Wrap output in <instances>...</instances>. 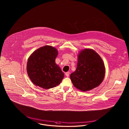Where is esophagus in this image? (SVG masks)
Segmentation results:
<instances>
[{
    "label": "esophagus",
    "mask_w": 129,
    "mask_h": 129,
    "mask_svg": "<svg viewBox=\"0 0 129 129\" xmlns=\"http://www.w3.org/2000/svg\"><path fill=\"white\" fill-rule=\"evenodd\" d=\"M65 75L67 77H69V75H70V73L69 72H67L65 73Z\"/></svg>",
    "instance_id": "obj_1"
}]
</instances>
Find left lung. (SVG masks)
<instances>
[{
	"label": "left lung",
	"instance_id": "left-lung-1",
	"mask_svg": "<svg viewBox=\"0 0 129 129\" xmlns=\"http://www.w3.org/2000/svg\"><path fill=\"white\" fill-rule=\"evenodd\" d=\"M104 63L93 50L85 49L79 55L76 71L71 74L74 86L83 91L91 90L99 86L105 75Z\"/></svg>",
	"mask_w": 129,
	"mask_h": 129
}]
</instances>
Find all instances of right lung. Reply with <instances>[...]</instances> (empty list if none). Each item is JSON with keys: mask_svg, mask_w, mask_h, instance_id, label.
Masks as SVG:
<instances>
[{"mask_svg": "<svg viewBox=\"0 0 129 129\" xmlns=\"http://www.w3.org/2000/svg\"><path fill=\"white\" fill-rule=\"evenodd\" d=\"M58 52L49 45L36 50L30 56L27 63V72L36 86L49 89L58 85L64 74L55 63Z\"/></svg>", "mask_w": 129, "mask_h": 129, "instance_id": "obj_1", "label": "right lung"}]
</instances>
